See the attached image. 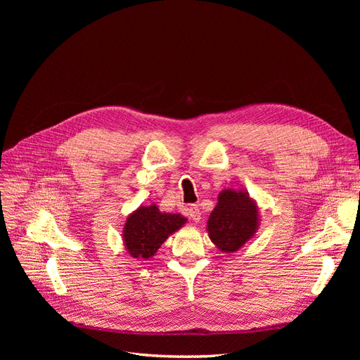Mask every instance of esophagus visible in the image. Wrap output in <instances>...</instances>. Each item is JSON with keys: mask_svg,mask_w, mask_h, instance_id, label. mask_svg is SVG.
I'll return each mask as SVG.
<instances>
[{"mask_svg": "<svg viewBox=\"0 0 360 360\" xmlns=\"http://www.w3.org/2000/svg\"><path fill=\"white\" fill-rule=\"evenodd\" d=\"M188 216H189V219L192 222H195V224H198L201 221V213H200V209H198L197 205H191L189 207V209H188Z\"/></svg>", "mask_w": 360, "mask_h": 360, "instance_id": "34e87169", "label": "esophagus"}]
</instances>
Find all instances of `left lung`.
<instances>
[{"label":"left lung","mask_w":360,"mask_h":360,"mask_svg":"<svg viewBox=\"0 0 360 360\" xmlns=\"http://www.w3.org/2000/svg\"><path fill=\"white\" fill-rule=\"evenodd\" d=\"M259 226L258 204L245 189H224L207 221V233L225 254L237 252L252 238Z\"/></svg>","instance_id":"8db88e82"}]
</instances>
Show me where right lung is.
<instances>
[{"label": "right lung", "instance_id": "right-lung-1", "mask_svg": "<svg viewBox=\"0 0 360 360\" xmlns=\"http://www.w3.org/2000/svg\"><path fill=\"white\" fill-rule=\"evenodd\" d=\"M188 222L180 213L160 212L156 204L139 205L127 216L123 226V243L130 257L150 259L167 238Z\"/></svg>", "mask_w": 360, "mask_h": 360}]
</instances>
